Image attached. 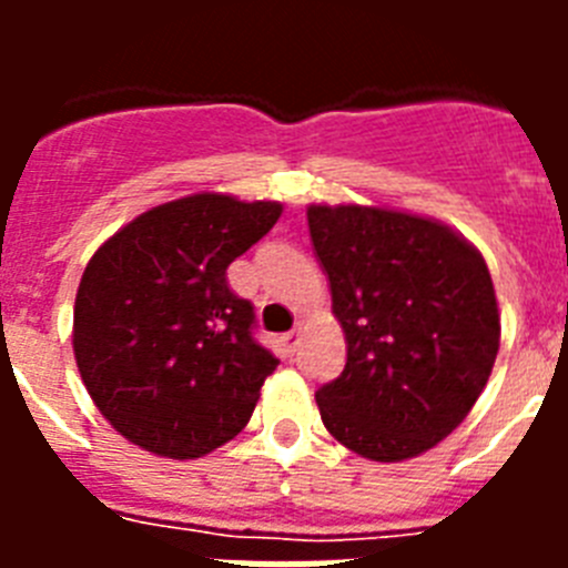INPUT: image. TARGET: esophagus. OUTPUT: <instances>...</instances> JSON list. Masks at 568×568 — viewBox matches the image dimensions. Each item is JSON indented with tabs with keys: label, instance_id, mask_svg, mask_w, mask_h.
<instances>
[{
	"label": "esophagus",
	"instance_id": "obj_1",
	"mask_svg": "<svg viewBox=\"0 0 568 568\" xmlns=\"http://www.w3.org/2000/svg\"><path fill=\"white\" fill-rule=\"evenodd\" d=\"M281 341H284V346H287V353H295V349H298V344H301V327L284 333V335H281Z\"/></svg>",
	"mask_w": 568,
	"mask_h": 568
}]
</instances>
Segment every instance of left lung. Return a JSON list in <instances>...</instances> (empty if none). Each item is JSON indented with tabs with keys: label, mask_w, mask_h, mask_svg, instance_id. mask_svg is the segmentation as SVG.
Wrapping results in <instances>:
<instances>
[{
	"label": "left lung",
	"mask_w": 568,
	"mask_h": 568,
	"mask_svg": "<svg viewBox=\"0 0 568 568\" xmlns=\"http://www.w3.org/2000/svg\"><path fill=\"white\" fill-rule=\"evenodd\" d=\"M346 366L315 393L324 426L361 458L433 449L495 366L500 313L484 255L453 227L364 204H310Z\"/></svg>",
	"instance_id": "obj_1"
}]
</instances>
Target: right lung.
Instances as JSON below:
<instances>
[{"label": "right lung", "instance_id": "add662e5", "mask_svg": "<svg viewBox=\"0 0 568 568\" xmlns=\"http://www.w3.org/2000/svg\"><path fill=\"white\" fill-rule=\"evenodd\" d=\"M278 202L195 193L135 215L84 267L73 355L115 433L173 460L202 458L247 426L278 366L227 267L278 222Z\"/></svg>", "mask_w": 568, "mask_h": 568}]
</instances>
